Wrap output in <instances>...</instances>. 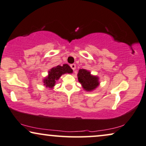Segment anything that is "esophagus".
Returning a JSON list of instances; mask_svg holds the SVG:
<instances>
[{
    "label": "esophagus",
    "mask_w": 146,
    "mask_h": 146,
    "mask_svg": "<svg viewBox=\"0 0 146 146\" xmlns=\"http://www.w3.org/2000/svg\"><path fill=\"white\" fill-rule=\"evenodd\" d=\"M71 69L73 70V71H75V68H76V65H75V64H71Z\"/></svg>",
    "instance_id": "esophagus-1"
}]
</instances>
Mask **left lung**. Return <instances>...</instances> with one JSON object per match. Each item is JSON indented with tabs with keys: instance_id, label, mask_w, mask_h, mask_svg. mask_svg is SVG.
<instances>
[{
	"instance_id": "1",
	"label": "left lung",
	"mask_w": 146,
	"mask_h": 146,
	"mask_svg": "<svg viewBox=\"0 0 146 146\" xmlns=\"http://www.w3.org/2000/svg\"><path fill=\"white\" fill-rule=\"evenodd\" d=\"M79 82L81 83L83 89L86 91L95 90L100 85V77L97 75L91 74V72L86 69H79L77 73Z\"/></svg>"
}]
</instances>
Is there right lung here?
Instances as JSON below:
<instances>
[{
  "label": "right lung",
  "mask_w": 146,
  "mask_h": 146,
  "mask_svg": "<svg viewBox=\"0 0 146 146\" xmlns=\"http://www.w3.org/2000/svg\"><path fill=\"white\" fill-rule=\"evenodd\" d=\"M72 73L73 70L67 64H64L63 66H56L48 71L47 76L43 79V85L48 88L53 89L62 75Z\"/></svg>",
  "instance_id": "add662e5"
}]
</instances>
